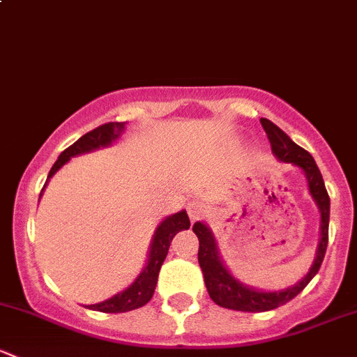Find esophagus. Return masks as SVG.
Segmentation results:
<instances>
[{"label":"esophagus","mask_w":357,"mask_h":357,"mask_svg":"<svg viewBox=\"0 0 357 357\" xmlns=\"http://www.w3.org/2000/svg\"><path fill=\"white\" fill-rule=\"evenodd\" d=\"M186 211H188V215L192 221H199V219H204L205 215L208 214V207L200 200L190 202L188 207H186Z\"/></svg>","instance_id":"obj_1"}]
</instances>
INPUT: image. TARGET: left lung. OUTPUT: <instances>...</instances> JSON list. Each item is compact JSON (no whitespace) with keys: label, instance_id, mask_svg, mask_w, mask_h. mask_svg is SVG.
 <instances>
[{"label":"left lung","instance_id":"obj_1","mask_svg":"<svg viewBox=\"0 0 357 357\" xmlns=\"http://www.w3.org/2000/svg\"><path fill=\"white\" fill-rule=\"evenodd\" d=\"M261 124L264 128L266 135H268L269 143H271V150L275 157L282 162H290L295 167H301L304 171L305 179H307L309 193H311L312 200L316 202L321 214V225H319V243L318 250H316V257L312 261L311 269L307 275L295 283L294 287L289 289L276 290V291H262L252 287L240 283L228 268L222 262L221 255L218 250V242H215L214 235H212L211 228L204 222H195L193 225V231L199 236V264L204 273L205 287H207L208 295L212 301L218 305L226 309H233V311H245V312H262L271 311V309L280 307V305L287 304L291 301L295 295L301 294L302 290L307 287L316 276V273L321 268V262L325 259L326 245H328V221H330V197L325 188V181L319 172L318 165H316L314 158L311 153L305 152L302 146L294 143L287 132L276 124H273L268 119H261Z\"/></svg>","mask_w":357,"mask_h":357}]
</instances>
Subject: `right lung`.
Listing matches in <instances>:
<instances>
[{
  "label": "right lung",
  "mask_w": 357,
  "mask_h": 357,
  "mask_svg": "<svg viewBox=\"0 0 357 357\" xmlns=\"http://www.w3.org/2000/svg\"><path fill=\"white\" fill-rule=\"evenodd\" d=\"M124 126L126 122H107V124L98 126V128L93 129V131L86 132V135L81 136L77 142L72 143L68 149L63 150V152L60 153L59 160L53 164L52 171H50L48 179H46L45 186H43L41 190V195L43 192H45L46 185H48L50 178H52L63 164H67V162L75 155L93 152V150H98L100 146L112 145L115 139L121 138V135L126 129ZM188 228L190 218L188 214H186V211H179L176 212V214L167 215V218L157 226L155 233H153L152 243H150L149 261H146V266L143 268V271L139 273L138 278H136L128 289L115 294L114 297L107 298V301L103 302H98V304L86 305V307L100 312H128L132 311V309H138L142 307V305H145L146 302L153 297L158 271H160L162 262L165 261V255H167L172 238H174L176 233Z\"/></svg>",
  "instance_id": "add662e5"
}]
</instances>
